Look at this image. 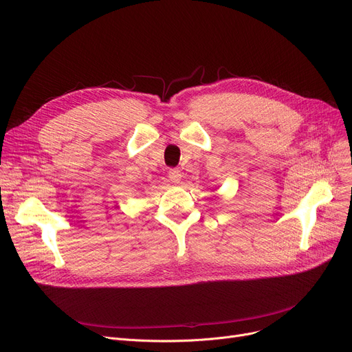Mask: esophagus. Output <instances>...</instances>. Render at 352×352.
<instances>
[{
    "label": "esophagus",
    "mask_w": 352,
    "mask_h": 352,
    "mask_svg": "<svg viewBox=\"0 0 352 352\" xmlns=\"http://www.w3.org/2000/svg\"><path fill=\"white\" fill-rule=\"evenodd\" d=\"M181 171L179 170H170L168 171V178H170V181L173 182V184H179V181H181Z\"/></svg>",
    "instance_id": "34e87169"
}]
</instances>
